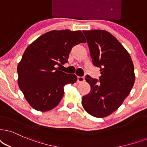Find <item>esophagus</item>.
I'll list each match as a JSON object with an SVG mask.
<instances>
[{
    "instance_id": "obj_1",
    "label": "esophagus",
    "mask_w": 147,
    "mask_h": 147,
    "mask_svg": "<svg viewBox=\"0 0 147 147\" xmlns=\"http://www.w3.org/2000/svg\"><path fill=\"white\" fill-rule=\"evenodd\" d=\"M85 81L84 77H77V82L78 83H82Z\"/></svg>"
}]
</instances>
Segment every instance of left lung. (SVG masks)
Wrapping results in <instances>:
<instances>
[{
  "label": "left lung",
  "instance_id": "left-lung-1",
  "mask_svg": "<svg viewBox=\"0 0 147 147\" xmlns=\"http://www.w3.org/2000/svg\"><path fill=\"white\" fill-rule=\"evenodd\" d=\"M92 63L100 68L99 81L87 75L90 85L82 105L89 114L102 118L115 112L123 102L135 81L134 68L129 53L115 37L103 30H84Z\"/></svg>",
  "mask_w": 147,
  "mask_h": 147
}]
</instances>
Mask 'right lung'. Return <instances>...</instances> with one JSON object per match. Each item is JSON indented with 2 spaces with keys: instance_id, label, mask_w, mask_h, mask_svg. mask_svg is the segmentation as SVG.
<instances>
[{
  "instance_id": "obj_1",
  "label": "right lung",
  "mask_w": 147,
  "mask_h": 147,
  "mask_svg": "<svg viewBox=\"0 0 147 147\" xmlns=\"http://www.w3.org/2000/svg\"><path fill=\"white\" fill-rule=\"evenodd\" d=\"M81 30H51L26 48L18 65V83L29 105L35 110L49 111L60 103L65 85L73 84L75 75L60 71L75 45L85 42Z\"/></svg>"
}]
</instances>
